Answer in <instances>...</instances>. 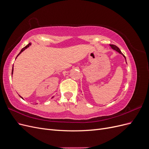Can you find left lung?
<instances>
[{
    "mask_svg": "<svg viewBox=\"0 0 149 149\" xmlns=\"http://www.w3.org/2000/svg\"><path fill=\"white\" fill-rule=\"evenodd\" d=\"M109 45L111 46V47L113 49H114V50H116V52H119L120 54H121V55H123V56H124V57L125 58V61H126V58H125V56L123 55V53H122V52H121V51L120 50V49L117 47V46H116V45Z\"/></svg>",
    "mask_w": 149,
    "mask_h": 149,
    "instance_id": "obj_1",
    "label": "left lung"
}]
</instances>
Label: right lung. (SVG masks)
I'll use <instances>...</instances> for the list:
<instances>
[{
  "label": "right lung",
  "instance_id": "add662e5",
  "mask_svg": "<svg viewBox=\"0 0 149 149\" xmlns=\"http://www.w3.org/2000/svg\"><path fill=\"white\" fill-rule=\"evenodd\" d=\"M30 45H31V43H29L28 45H26V46H25V47H24L23 48H22V49H21V51H20V52L19 53V55H18L17 56V57L18 56H19V55H20V54L22 52H23V51H24L25 50V49H26V48H27L28 47H30ZM17 57H16V58H17ZM13 67H12V74H13ZM21 97V96H20ZM21 98H22V97H21ZM22 99H23V98H22Z\"/></svg>",
  "mask_w": 149,
  "mask_h": 149
}]
</instances>
